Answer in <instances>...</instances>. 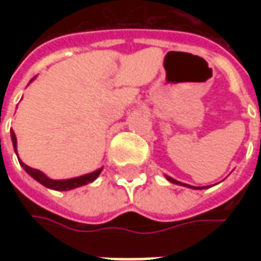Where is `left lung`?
Returning <instances> with one entry per match:
<instances>
[{"instance_id":"left-lung-1","label":"left lung","mask_w":261,"mask_h":261,"mask_svg":"<svg viewBox=\"0 0 261 261\" xmlns=\"http://www.w3.org/2000/svg\"><path fill=\"white\" fill-rule=\"evenodd\" d=\"M166 178L170 181V183H174V185H180V186H185V187H190V189H195V190H200V189H206L205 187H195V186H189L186 185V183H181V181H177L175 178H173V177H170V175H166Z\"/></svg>"}]
</instances>
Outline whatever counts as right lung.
Segmentation results:
<instances>
[{
	"instance_id": "1",
	"label": "right lung",
	"mask_w": 261,
	"mask_h": 261,
	"mask_svg": "<svg viewBox=\"0 0 261 261\" xmlns=\"http://www.w3.org/2000/svg\"><path fill=\"white\" fill-rule=\"evenodd\" d=\"M35 80V78H33ZM32 80V81H33ZM30 81V83H32ZM11 141H13V146H14L15 154H17V138H15L14 130H11ZM20 166L24 168V171L29 175H32L35 178L36 181H39L40 185H43L47 189H52V190H59V192H65V190H72V189H76V187H81V186H86L88 183H93L95 178L100 175L101 168L95 170L93 173H88V174L80 175V177H72V178H66V180H54V178H49L45 173H42L40 170H36V168H32V167L25 166L24 163L20 160Z\"/></svg>"
}]
</instances>
